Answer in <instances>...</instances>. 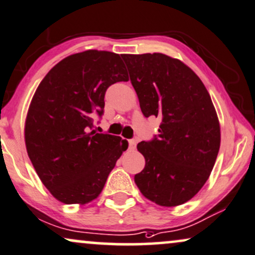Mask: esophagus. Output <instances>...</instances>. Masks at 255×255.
I'll return each instance as SVG.
<instances>
[{"instance_id":"obj_1","label":"esophagus","mask_w":255,"mask_h":255,"mask_svg":"<svg viewBox=\"0 0 255 255\" xmlns=\"http://www.w3.org/2000/svg\"><path fill=\"white\" fill-rule=\"evenodd\" d=\"M128 150H131V151L135 150V140L134 139L128 140Z\"/></svg>"}]
</instances>
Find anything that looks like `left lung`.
Returning <instances> with one entry per match:
<instances>
[{
  "instance_id": "left-lung-1",
  "label": "left lung",
  "mask_w": 255,
  "mask_h": 255,
  "mask_svg": "<svg viewBox=\"0 0 255 255\" xmlns=\"http://www.w3.org/2000/svg\"><path fill=\"white\" fill-rule=\"evenodd\" d=\"M145 117L161 118L159 134L140 141L145 167L134 176L141 194L178 206L199 192L220 147V125L210 94L192 69L159 52L122 55Z\"/></svg>"
}]
</instances>
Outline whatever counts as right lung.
I'll use <instances>...</instances> for the list:
<instances>
[{"label":"right lung","mask_w":255,"mask_h":255,"mask_svg":"<svg viewBox=\"0 0 255 255\" xmlns=\"http://www.w3.org/2000/svg\"><path fill=\"white\" fill-rule=\"evenodd\" d=\"M121 56L87 50L68 56L42 79L25 120L28 156L43 185L64 204H88L103 190L128 141L88 132L103 115L107 89L127 82Z\"/></svg>","instance_id":"add662e5"}]
</instances>
